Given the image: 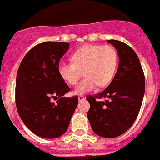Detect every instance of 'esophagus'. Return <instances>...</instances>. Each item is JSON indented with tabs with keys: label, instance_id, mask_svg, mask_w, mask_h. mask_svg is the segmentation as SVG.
<instances>
[{
	"label": "esophagus",
	"instance_id": "esophagus-1",
	"mask_svg": "<svg viewBox=\"0 0 160 160\" xmlns=\"http://www.w3.org/2000/svg\"><path fill=\"white\" fill-rule=\"evenodd\" d=\"M84 99H85V97H84V96H82V95L78 96V100H84Z\"/></svg>",
	"mask_w": 160,
	"mask_h": 160
}]
</instances>
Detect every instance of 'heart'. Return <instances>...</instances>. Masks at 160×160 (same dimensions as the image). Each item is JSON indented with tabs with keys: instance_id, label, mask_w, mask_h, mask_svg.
I'll return each mask as SVG.
<instances>
[{
	"instance_id": "b5f03b06",
	"label": "heart",
	"mask_w": 160,
	"mask_h": 160,
	"mask_svg": "<svg viewBox=\"0 0 160 160\" xmlns=\"http://www.w3.org/2000/svg\"><path fill=\"white\" fill-rule=\"evenodd\" d=\"M71 62H61L58 73L69 85L77 84L83 71L85 78L74 90L77 95L92 92L97 86L109 84L115 75L118 53L112 46L87 45L79 48L71 55Z\"/></svg>"
}]
</instances>
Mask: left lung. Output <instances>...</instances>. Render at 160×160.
Here are the masks:
<instances>
[{"label":"left lung","mask_w":160,"mask_h":160,"mask_svg":"<svg viewBox=\"0 0 160 160\" xmlns=\"http://www.w3.org/2000/svg\"><path fill=\"white\" fill-rule=\"evenodd\" d=\"M116 48L119 55L117 72L108 88L98 95H89L87 117L98 136L112 138L122 135L135 122L142 106L145 79L135 51L125 43L108 40ZM107 97L99 102L98 98Z\"/></svg>","instance_id":"obj_1"}]
</instances>
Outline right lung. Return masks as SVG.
Segmentation results:
<instances>
[{
	"instance_id": "right-lung-1",
	"label": "right lung",
	"mask_w": 160,
	"mask_h": 160,
	"mask_svg": "<svg viewBox=\"0 0 160 160\" xmlns=\"http://www.w3.org/2000/svg\"><path fill=\"white\" fill-rule=\"evenodd\" d=\"M69 44L43 42L25 54L18 68L16 105L25 126L35 135L56 138L67 131L78 103V96L63 97L70 89L58 73ZM52 98H58L56 103Z\"/></svg>"
}]
</instances>
